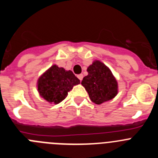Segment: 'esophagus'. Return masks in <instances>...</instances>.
<instances>
[{
	"label": "esophagus",
	"instance_id": "obj_1",
	"mask_svg": "<svg viewBox=\"0 0 158 158\" xmlns=\"http://www.w3.org/2000/svg\"><path fill=\"white\" fill-rule=\"evenodd\" d=\"M77 77H78V79H79V80H80L81 81L82 79H83V75H82V74H79L77 76Z\"/></svg>",
	"mask_w": 158,
	"mask_h": 158
}]
</instances>
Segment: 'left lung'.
Returning <instances> with one entry per match:
<instances>
[{
	"instance_id": "left-lung-1",
	"label": "left lung",
	"mask_w": 158,
	"mask_h": 158,
	"mask_svg": "<svg viewBox=\"0 0 158 158\" xmlns=\"http://www.w3.org/2000/svg\"><path fill=\"white\" fill-rule=\"evenodd\" d=\"M89 74L83 78L81 85L93 103L101 104L113 99L118 93V83L107 65L94 61L87 69Z\"/></svg>"
}]
</instances>
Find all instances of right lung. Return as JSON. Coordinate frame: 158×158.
Returning <instances> with one entry per match:
<instances>
[{"mask_svg": "<svg viewBox=\"0 0 158 158\" xmlns=\"http://www.w3.org/2000/svg\"><path fill=\"white\" fill-rule=\"evenodd\" d=\"M80 84V80L71 70H65L54 65L38 80V91L40 96L51 104H59L65 98L73 87Z\"/></svg>", "mask_w": 158, "mask_h": 158, "instance_id": "add662e5", "label": "right lung"}]
</instances>
